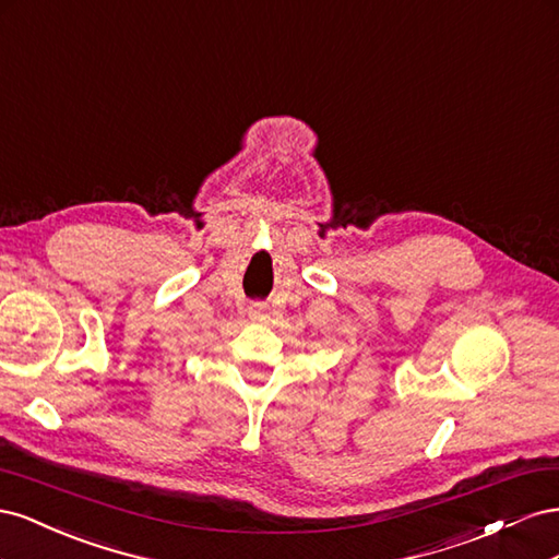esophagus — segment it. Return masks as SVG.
<instances>
[{"instance_id": "obj_1", "label": "esophagus", "mask_w": 559, "mask_h": 559, "mask_svg": "<svg viewBox=\"0 0 559 559\" xmlns=\"http://www.w3.org/2000/svg\"><path fill=\"white\" fill-rule=\"evenodd\" d=\"M248 313H250V318H254V321H260V318L266 316V305H262V301H252V305L248 307Z\"/></svg>"}]
</instances>
